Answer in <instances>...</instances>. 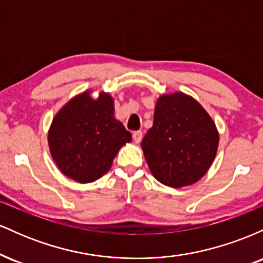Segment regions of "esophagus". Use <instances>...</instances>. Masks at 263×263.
I'll return each mask as SVG.
<instances>
[{"label":"esophagus","mask_w":263,"mask_h":263,"mask_svg":"<svg viewBox=\"0 0 263 263\" xmlns=\"http://www.w3.org/2000/svg\"><path fill=\"white\" fill-rule=\"evenodd\" d=\"M142 137H143V135H142V131H135L134 134H132V138H134L135 142H141Z\"/></svg>","instance_id":"esophagus-1"}]
</instances>
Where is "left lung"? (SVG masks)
Listing matches in <instances>:
<instances>
[{
    "mask_svg": "<svg viewBox=\"0 0 263 263\" xmlns=\"http://www.w3.org/2000/svg\"><path fill=\"white\" fill-rule=\"evenodd\" d=\"M153 177L172 188L198 182L215 158L219 134L201 105L183 92L163 95L142 140Z\"/></svg>",
    "mask_w": 263,
    "mask_h": 263,
    "instance_id": "obj_1",
    "label": "left lung"
}]
</instances>
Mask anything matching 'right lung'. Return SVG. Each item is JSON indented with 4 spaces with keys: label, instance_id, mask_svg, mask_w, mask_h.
<instances>
[{
    "label": "right lung",
    "instance_id": "add662e5",
    "mask_svg": "<svg viewBox=\"0 0 263 263\" xmlns=\"http://www.w3.org/2000/svg\"><path fill=\"white\" fill-rule=\"evenodd\" d=\"M132 136L114 117L108 93L92 100L84 92L54 117L48 135L50 153L58 168L75 182L90 183L111 168L115 156Z\"/></svg>",
    "mask_w": 263,
    "mask_h": 263
}]
</instances>
